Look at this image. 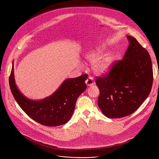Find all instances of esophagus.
<instances>
[{
	"label": "esophagus",
	"mask_w": 159,
	"mask_h": 159,
	"mask_svg": "<svg viewBox=\"0 0 159 159\" xmlns=\"http://www.w3.org/2000/svg\"><path fill=\"white\" fill-rule=\"evenodd\" d=\"M85 84L87 86H91L94 84V80L92 77H89L88 79L85 80Z\"/></svg>",
	"instance_id": "1"
}]
</instances>
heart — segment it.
Returning a JSON list of instances; mask_svg holds the SVG:
<instances>
[{"instance_id": "heart-1", "label": "heart", "mask_w": 159, "mask_h": 159, "mask_svg": "<svg viewBox=\"0 0 159 159\" xmlns=\"http://www.w3.org/2000/svg\"><path fill=\"white\" fill-rule=\"evenodd\" d=\"M103 50L102 48L88 52L86 55L87 59L93 63L94 71L99 74H103L109 72L115 61V57L112 53L102 55Z\"/></svg>"}]
</instances>
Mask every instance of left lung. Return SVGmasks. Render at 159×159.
<instances>
[{
    "label": "left lung",
    "mask_w": 159,
    "mask_h": 159,
    "mask_svg": "<svg viewBox=\"0 0 159 159\" xmlns=\"http://www.w3.org/2000/svg\"><path fill=\"white\" fill-rule=\"evenodd\" d=\"M127 38L129 44L123 58L113 63L103 77H96L100 92L98 104L109 118L132 114L147 98L152 87L153 69L148 51L134 37Z\"/></svg>",
    "instance_id": "8db88e82"
}]
</instances>
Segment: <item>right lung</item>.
<instances>
[{
	"instance_id": "1",
	"label": "right lung",
	"mask_w": 159,
	"mask_h": 159,
	"mask_svg": "<svg viewBox=\"0 0 159 159\" xmlns=\"http://www.w3.org/2000/svg\"><path fill=\"white\" fill-rule=\"evenodd\" d=\"M87 75L65 80L50 96L39 101L31 100L19 91L14 79V64L9 77L12 94L26 114L38 123L47 126H57L66 123L71 118L79 96L86 89Z\"/></svg>"
}]
</instances>
